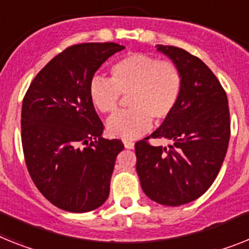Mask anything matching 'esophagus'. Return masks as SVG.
I'll use <instances>...</instances> for the list:
<instances>
[{"mask_svg": "<svg viewBox=\"0 0 249 249\" xmlns=\"http://www.w3.org/2000/svg\"><path fill=\"white\" fill-rule=\"evenodd\" d=\"M124 147L126 148V149H133L134 148V143L130 141H125L124 142Z\"/></svg>", "mask_w": 249, "mask_h": 249, "instance_id": "34e87169", "label": "esophagus"}]
</instances>
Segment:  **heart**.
Here are the masks:
<instances>
[{
	"label": "heart",
	"instance_id": "obj_1",
	"mask_svg": "<svg viewBox=\"0 0 249 249\" xmlns=\"http://www.w3.org/2000/svg\"><path fill=\"white\" fill-rule=\"evenodd\" d=\"M111 81L95 77L89 96L100 112L110 114L119 106L120 95L129 96V111L112 115L106 123L110 137L133 141L145 134L152 118L162 123L171 116L182 91V76L170 60H160L143 53H131L110 70Z\"/></svg>",
	"mask_w": 249,
	"mask_h": 249
}]
</instances>
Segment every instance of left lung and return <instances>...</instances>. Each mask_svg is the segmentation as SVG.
I'll return each instance as SVG.
<instances>
[{
  "label": "left lung",
  "mask_w": 249,
  "mask_h": 249,
  "mask_svg": "<svg viewBox=\"0 0 249 249\" xmlns=\"http://www.w3.org/2000/svg\"><path fill=\"white\" fill-rule=\"evenodd\" d=\"M178 67L182 91L175 111L135 144L142 190L160 205L179 206L205 194L218 176L231 137L227 93L201 59L171 45H157ZM149 137L173 142L153 147Z\"/></svg>",
  "instance_id": "8db88e82"
}]
</instances>
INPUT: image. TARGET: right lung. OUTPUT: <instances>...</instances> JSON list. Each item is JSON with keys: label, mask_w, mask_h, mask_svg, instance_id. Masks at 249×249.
I'll return each mask as SVG.
<instances>
[{"label": "right lung", "mask_w": 249, "mask_h": 249, "mask_svg": "<svg viewBox=\"0 0 249 249\" xmlns=\"http://www.w3.org/2000/svg\"><path fill=\"white\" fill-rule=\"evenodd\" d=\"M123 49L116 43L70 47L37 73L22 101L28 171L44 197L66 212H91L108 197L115 160L124 145L101 137L104 124L89 86L101 64Z\"/></svg>", "instance_id": "add662e5"}]
</instances>
